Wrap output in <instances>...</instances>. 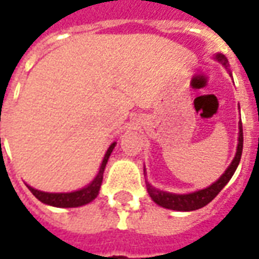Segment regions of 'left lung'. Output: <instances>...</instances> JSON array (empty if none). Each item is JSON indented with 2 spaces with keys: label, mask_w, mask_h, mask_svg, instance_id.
Masks as SVG:
<instances>
[{
  "label": "left lung",
  "mask_w": 259,
  "mask_h": 259,
  "mask_svg": "<svg viewBox=\"0 0 259 259\" xmlns=\"http://www.w3.org/2000/svg\"><path fill=\"white\" fill-rule=\"evenodd\" d=\"M217 59L223 65L228 64V59L223 55H217ZM241 152H243V124L240 122L239 124V144H237V152L236 157L230 163V166L226 169V172L219 178L218 182L209 187H206L204 190L195 191L191 194H170V193H165V191H159L154 189L151 185L147 183V191L151 197L154 202H157L158 205L168 208V209H175V211H195L200 209L206 204H209L215 197H217L221 190L225 186L228 185V182L232 179V176L236 172V169L239 166L240 158H241Z\"/></svg>",
  "instance_id": "1"
}]
</instances>
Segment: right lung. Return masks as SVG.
Wrapping results in <instances>:
<instances>
[{
	"label": "right lung",
	"mask_w": 259,
	"mask_h": 259,
	"mask_svg": "<svg viewBox=\"0 0 259 259\" xmlns=\"http://www.w3.org/2000/svg\"><path fill=\"white\" fill-rule=\"evenodd\" d=\"M113 147H115V143L111 144V147L108 148L107 154H105V157L102 159L100 172L96 176V179L93 180L87 187L81 189V190L73 191V193H44V191H38L36 189H33L30 186H27V187H29V190L33 193V195L36 197L37 200H40L44 204H48V205L62 206V208H73V206H80L84 205V204H89V202H91L98 195V191H100V187H101L102 183V176H104V169H105L108 158L111 155Z\"/></svg>",
	"instance_id": "right-lung-1"
}]
</instances>
